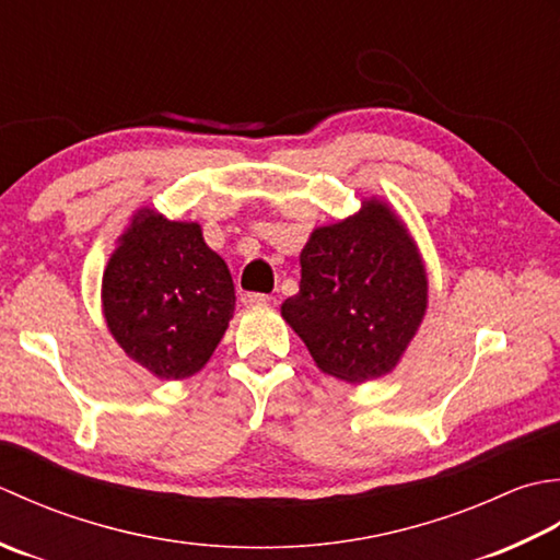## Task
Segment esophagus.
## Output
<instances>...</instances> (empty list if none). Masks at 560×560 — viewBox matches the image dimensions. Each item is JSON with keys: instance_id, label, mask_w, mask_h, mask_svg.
I'll return each instance as SVG.
<instances>
[{"instance_id": "esophagus-1", "label": "esophagus", "mask_w": 560, "mask_h": 560, "mask_svg": "<svg viewBox=\"0 0 560 560\" xmlns=\"http://www.w3.org/2000/svg\"><path fill=\"white\" fill-rule=\"evenodd\" d=\"M242 302L246 306H260V304H268L270 296L260 294V292H246V294H242Z\"/></svg>"}]
</instances>
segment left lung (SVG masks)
<instances>
[{
    "label": "left lung",
    "mask_w": 560,
    "mask_h": 560,
    "mask_svg": "<svg viewBox=\"0 0 560 560\" xmlns=\"http://www.w3.org/2000/svg\"><path fill=\"white\" fill-rule=\"evenodd\" d=\"M300 292L280 312L316 368L362 384L401 362L428 312V272L408 226L382 198L316 226L300 254Z\"/></svg>",
    "instance_id": "left-lung-1"
}]
</instances>
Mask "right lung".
<instances>
[{
  "mask_svg": "<svg viewBox=\"0 0 560 560\" xmlns=\"http://www.w3.org/2000/svg\"><path fill=\"white\" fill-rule=\"evenodd\" d=\"M234 304L232 272L198 222L152 208L132 214L101 280L106 326L125 355L156 380H186L212 358Z\"/></svg>",
  "mask_w": 560,
  "mask_h": 560,
  "instance_id": "1",
  "label": "right lung"
}]
</instances>
